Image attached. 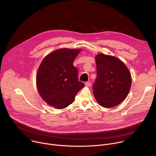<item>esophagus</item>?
Returning a JSON list of instances; mask_svg holds the SVG:
<instances>
[{"label": "esophagus", "mask_w": 156, "mask_h": 156, "mask_svg": "<svg viewBox=\"0 0 156 156\" xmlns=\"http://www.w3.org/2000/svg\"><path fill=\"white\" fill-rule=\"evenodd\" d=\"M91 82H89V81H87V82H86L85 83V86H86V87H90V86H91Z\"/></svg>", "instance_id": "1"}]
</instances>
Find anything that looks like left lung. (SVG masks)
Segmentation results:
<instances>
[{"label":"left lung","instance_id":"left-lung-1","mask_svg":"<svg viewBox=\"0 0 156 156\" xmlns=\"http://www.w3.org/2000/svg\"><path fill=\"white\" fill-rule=\"evenodd\" d=\"M97 77L93 94L102 107L111 108L121 103L127 96L131 77L126 65L119 58L100 54L96 57Z\"/></svg>","mask_w":156,"mask_h":156}]
</instances>
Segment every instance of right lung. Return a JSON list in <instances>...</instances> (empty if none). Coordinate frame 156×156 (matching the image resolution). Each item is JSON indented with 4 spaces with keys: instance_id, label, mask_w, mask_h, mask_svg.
<instances>
[{
    "instance_id": "obj_1",
    "label": "right lung",
    "mask_w": 156,
    "mask_h": 156,
    "mask_svg": "<svg viewBox=\"0 0 156 156\" xmlns=\"http://www.w3.org/2000/svg\"><path fill=\"white\" fill-rule=\"evenodd\" d=\"M81 49H60L48 55L37 70L36 83L41 98L49 105L63 108L71 104L84 84L78 80L73 61Z\"/></svg>"
}]
</instances>
